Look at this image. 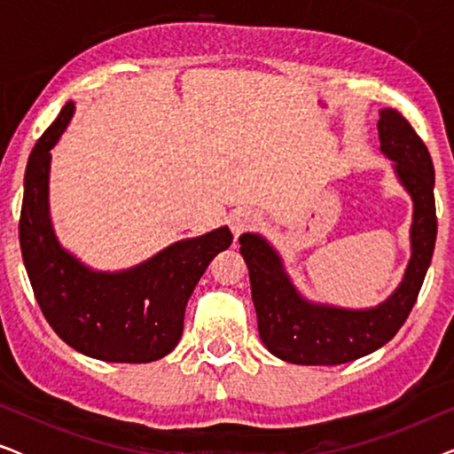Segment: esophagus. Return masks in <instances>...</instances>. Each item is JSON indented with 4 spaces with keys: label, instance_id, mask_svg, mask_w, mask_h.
<instances>
[{
    "label": "esophagus",
    "instance_id": "obj_1",
    "mask_svg": "<svg viewBox=\"0 0 454 454\" xmlns=\"http://www.w3.org/2000/svg\"><path fill=\"white\" fill-rule=\"evenodd\" d=\"M254 223H256V215H254L250 208H238L231 216H229V227H231L235 238H239L241 233L247 231Z\"/></svg>",
    "mask_w": 454,
    "mask_h": 454
}]
</instances>
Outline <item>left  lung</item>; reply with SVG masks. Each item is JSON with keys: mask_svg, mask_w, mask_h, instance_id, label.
Instances as JSON below:
<instances>
[{"mask_svg": "<svg viewBox=\"0 0 454 454\" xmlns=\"http://www.w3.org/2000/svg\"><path fill=\"white\" fill-rule=\"evenodd\" d=\"M378 138L413 200L411 260L387 301L370 309H347L303 300L266 239L254 233L239 238V252L250 270L260 339L283 362L339 365L368 356L399 333L418 300L438 231L432 157L411 123L395 109L380 111Z\"/></svg>", "mask_w": 454, "mask_h": 454, "instance_id": "obj_1", "label": "left lung"}]
</instances>
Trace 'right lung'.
Returning a JSON list of instances; mask_svg holds the SVG:
<instances>
[{
    "label": "right lung",
    "instance_id": "1",
    "mask_svg": "<svg viewBox=\"0 0 454 454\" xmlns=\"http://www.w3.org/2000/svg\"><path fill=\"white\" fill-rule=\"evenodd\" d=\"M72 114L74 103H67L28 157L18 223L24 266L36 303L61 340L101 362H154L176 349L192 291L233 235L229 227L215 229L121 272L90 270L74 258L55 239L49 219L51 148Z\"/></svg>",
    "mask_w": 454,
    "mask_h": 454
}]
</instances>
